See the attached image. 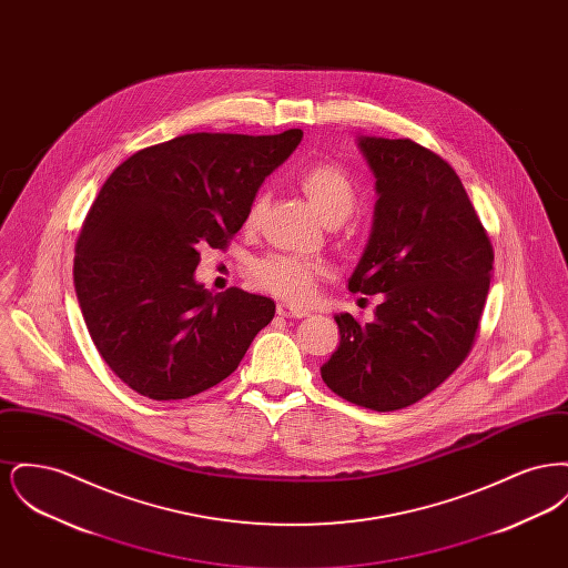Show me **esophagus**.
<instances>
[{"instance_id": "34e87169", "label": "esophagus", "mask_w": 568, "mask_h": 568, "mask_svg": "<svg viewBox=\"0 0 568 568\" xmlns=\"http://www.w3.org/2000/svg\"><path fill=\"white\" fill-rule=\"evenodd\" d=\"M276 313H278L281 317H287V320H302V317H306V315H308V311H306V308H297V306H294V304H287V302L276 304Z\"/></svg>"}]
</instances>
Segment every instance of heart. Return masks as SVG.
I'll return each mask as SVG.
<instances>
[{
    "label": "heart",
    "instance_id": "heart-1",
    "mask_svg": "<svg viewBox=\"0 0 568 568\" xmlns=\"http://www.w3.org/2000/svg\"><path fill=\"white\" fill-rule=\"evenodd\" d=\"M297 187L313 204L327 225H338L352 215L357 204V190L352 176L336 163L315 162L302 168L296 176ZM266 193H255L244 213V230H260L266 215ZM320 266L294 255H268L253 266V278L257 287L276 296L304 302L313 294Z\"/></svg>",
    "mask_w": 568,
    "mask_h": 568
}]
</instances>
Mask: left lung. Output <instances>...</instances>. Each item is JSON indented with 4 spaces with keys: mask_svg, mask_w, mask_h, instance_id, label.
<instances>
[{
    "mask_svg": "<svg viewBox=\"0 0 568 568\" xmlns=\"http://www.w3.org/2000/svg\"><path fill=\"white\" fill-rule=\"evenodd\" d=\"M377 179L375 221L349 292L375 296V322L336 315L325 385L378 413L415 405L470 352L494 248L456 170L408 138L357 140Z\"/></svg>",
    "mask_w": 568,
    "mask_h": 568,
    "instance_id": "8db88e82",
    "label": "left lung"
}]
</instances>
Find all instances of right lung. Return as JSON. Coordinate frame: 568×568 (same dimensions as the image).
<instances>
[{
    "label": "right lung",
    "instance_id": "1",
    "mask_svg": "<svg viewBox=\"0 0 568 568\" xmlns=\"http://www.w3.org/2000/svg\"><path fill=\"white\" fill-rule=\"evenodd\" d=\"M302 140L185 134L116 165L82 223L74 287L110 371L140 396L183 400L230 377L274 302L193 278L200 248H225L253 195Z\"/></svg>",
    "mask_w": 568,
    "mask_h": 568
}]
</instances>
